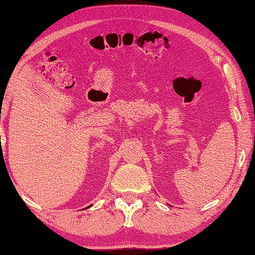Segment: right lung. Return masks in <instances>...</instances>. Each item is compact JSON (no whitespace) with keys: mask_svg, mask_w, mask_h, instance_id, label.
<instances>
[{"mask_svg":"<svg viewBox=\"0 0 255 255\" xmlns=\"http://www.w3.org/2000/svg\"><path fill=\"white\" fill-rule=\"evenodd\" d=\"M89 207H91V206H89ZM89 207H86V208H89Z\"/></svg>","mask_w":255,"mask_h":255,"instance_id":"add662e5","label":"right lung"}]
</instances>
